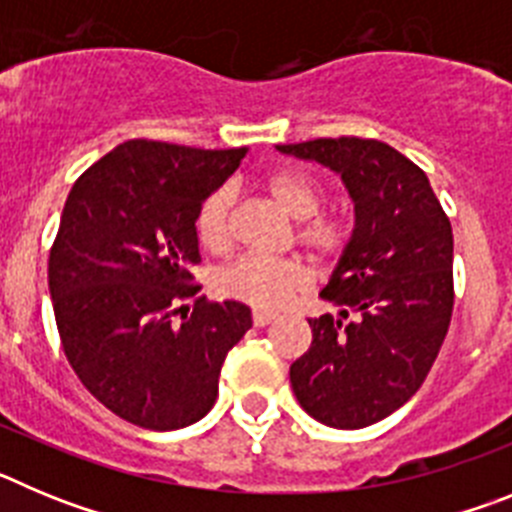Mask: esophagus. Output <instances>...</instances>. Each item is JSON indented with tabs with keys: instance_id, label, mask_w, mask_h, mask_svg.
<instances>
[{
	"instance_id": "esophagus-1",
	"label": "esophagus",
	"mask_w": 512,
	"mask_h": 512,
	"mask_svg": "<svg viewBox=\"0 0 512 512\" xmlns=\"http://www.w3.org/2000/svg\"><path fill=\"white\" fill-rule=\"evenodd\" d=\"M274 320H277V315H274V312L253 310V325H256V328H266V325L274 323Z\"/></svg>"
}]
</instances>
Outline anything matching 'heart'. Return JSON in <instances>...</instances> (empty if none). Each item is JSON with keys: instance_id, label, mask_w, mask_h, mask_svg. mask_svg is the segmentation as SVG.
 I'll return each mask as SVG.
<instances>
[{"instance_id": "heart-1", "label": "heart", "mask_w": 512, "mask_h": 512, "mask_svg": "<svg viewBox=\"0 0 512 512\" xmlns=\"http://www.w3.org/2000/svg\"><path fill=\"white\" fill-rule=\"evenodd\" d=\"M264 192L271 202L297 223V243L310 256L325 261L333 259L346 246V225L333 215H320L325 202L323 187L307 171H274L264 182ZM235 192L220 187L207 194L197 212V235L212 253H225L233 246ZM217 292L228 300L243 302L264 312H277L307 292L310 274L295 259H264V256H241L225 266L215 279Z\"/></svg>"}]
</instances>
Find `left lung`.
I'll list each match as a JSON object with an SVG mask.
<instances>
[{"label":"left lung","instance_id":"1","mask_svg":"<svg viewBox=\"0 0 512 512\" xmlns=\"http://www.w3.org/2000/svg\"><path fill=\"white\" fill-rule=\"evenodd\" d=\"M336 171L356 225L320 292L338 315L310 318L312 343L289 366L302 410L356 431L402 408L431 372L454 310V235L423 169L382 140L277 146Z\"/></svg>","mask_w":512,"mask_h":512}]
</instances>
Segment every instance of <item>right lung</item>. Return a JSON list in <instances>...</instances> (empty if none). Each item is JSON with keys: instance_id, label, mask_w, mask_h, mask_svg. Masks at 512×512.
Returning a JSON list of instances; mask_svg holds the SVG:
<instances>
[{"instance_id": "right-lung-1", "label": "right lung", "mask_w": 512, "mask_h": 512, "mask_svg": "<svg viewBox=\"0 0 512 512\" xmlns=\"http://www.w3.org/2000/svg\"><path fill=\"white\" fill-rule=\"evenodd\" d=\"M248 148L205 151L128 140L71 187L48 259L63 354L104 408L148 431L210 413L230 348L251 328L243 302L194 300L197 212Z\"/></svg>"}]
</instances>
